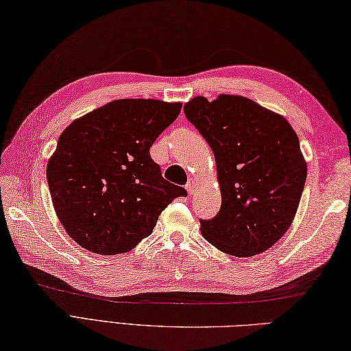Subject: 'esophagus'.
<instances>
[{"label":"esophagus","instance_id":"esophagus-1","mask_svg":"<svg viewBox=\"0 0 351 351\" xmlns=\"http://www.w3.org/2000/svg\"><path fill=\"white\" fill-rule=\"evenodd\" d=\"M196 186H198V183H196L195 180H192V178H191V180L187 182V184H186V191L189 192V195H193L195 191H196Z\"/></svg>","mask_w":351,"mask_h":351}]
</instances>
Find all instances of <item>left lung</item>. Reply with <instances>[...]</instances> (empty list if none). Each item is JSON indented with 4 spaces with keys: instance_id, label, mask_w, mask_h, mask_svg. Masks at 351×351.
<instances>
[{
    "instance_id": "left-lung-1",
    "label": "left lung",
    "mask_w": 351,
    "mask_h": 351,
    "mask_svg": "<svg viewBox=\"0 0 351 351\" xmlns=\"http://www.w3.org/2000/svg\"><path fill=\"white\" fill-rule=\"evenodd\" d=\"M184 114L215 153L221 205L199 220L202 237L220 252L244 258L268 250L295 219L306 162L293 128L249 98L195 97Z\"/></svg>"
}]
</instances>
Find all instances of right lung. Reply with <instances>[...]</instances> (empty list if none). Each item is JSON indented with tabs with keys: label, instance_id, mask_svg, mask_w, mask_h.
<instances>
[{
	"label": "right lung",
	"instance_id": "obj_1",
	"mask_svg": "<svg viewBox=\"0 0 351 351\" xmlns=\"http://www.w3.org/2000/svg\"><path fill=\"white\" fill-rule=\"evenodd\" d=\"M180 102L117 99L66 128L47 164L50 196L66 234L98 254L130 252L187 192L167 182L150 147Z\"/></svg>",
	"mask_w": 351,
	"mask_h": 351
}]
</instances>
